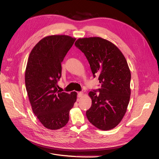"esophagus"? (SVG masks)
Listing matches in <instances>:
<instances>
[{"instance_id": "esophagus-1", "label": "esophagus", "mask_w": 159, "mask_h": 159, "mask_svg": "<svg viewBox=\"0 0 159 159\" xmlns=\"http://www.w3.org/2000/svg\"><path fill=\"white\" fill-rule=\"evenodd\" d=\"M82 95H83V93L81 92V91H80V92H78V93H77V97H78L79 98L81 97L82 96Z\"/></svg>"}]
</instances>
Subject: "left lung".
<instances>
[{"mask_svg":"<svg viewBox=\"0 0 159 159\" xmlns=\"http://www.w3.org/2000/svg\"><path fill=\"white\" fill-rule=\"evenodd\" d=\"M75 45L85 55L101 86L89 91L92 104L87 118L100 129H113L126 113L130 98L131 73L126 58L115 45L101 37L79 39Z\"/></svg>","mask_w":159,"mask_h":159,"instance_id":"1","label":"left lung"}]
</instances>
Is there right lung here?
<instances>
[{"mask_svg": "<svg viewBox=\"0 0 159 159\" xmlns=\"http://www.w3.org/2000/svg\"><path fill=\"white\" fill-rule=\"evenodd\" d=\"M75 40L67 35L46 37L33 48L28 58L25 84L32 110L50 129L66 126L77 100L76 92H61L57 84L61 77V62Z\"/></svg>", "mask_w": 159, "mask_h": 159, "instance_id": "add662e5", "label": "right lung"}]
</instances>
